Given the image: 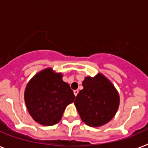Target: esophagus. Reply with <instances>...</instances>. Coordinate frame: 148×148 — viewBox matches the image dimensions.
Returning <instances> with one entry per match:
<instances>
[{
    "label": "esophagus",
    "instance_id": "34e87169",
    "mask_svg": "<svg viewBox=\"0 0 148 148\" xmlns=\"http://www.w3.org/2000/svg\"><path fill=\"white\" fill-rule=\"evenodd\" d=\"M78 92H79V91H78V90H74V94L75 95V97H76L77 95L78 94Z\"/></svg>",
    "mask_w": 148,
    "mask_h": 148
}]
</instances>
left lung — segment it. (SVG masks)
I'll return each instance as SVG.
<instances>
[{
	"instance_id": "1",
	"label": "left lung",
	"mask_w": 148,
	"mask_h": 148,
	"mask_svg": "<svg viewBox=\"0 0 148 148\" xmlns=\"http://www.w3.org/2000/svg\"><path fill=\"white\" fill-rule=\"evenodd\" d=\"M84 89L76 97L74 104L85 124L99 127L114 117L119 105V93L110 81L101 74L87 77Z\"/></svg>"
}]
</instances>
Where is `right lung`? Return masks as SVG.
I'll return each instance as SVG.
<instances>
[{
	"label": "right lung",
	"mask_w": 148,
	"mask_h": 148,
	"mask_svg": "<svg viewBox=\"0 0 148 148\" xmlns=\"http://www.w3.org/2000/svg\"><path fill=\"white\" fill-rule=\"evenodd\" d=\"M25 102L32 119L43 125L57 124L66 106L75 99L70 85L62 80L61 74L51 68L39 72L26 86Z\"/></svg>",
	"instance_id": "add662e5"
}]
</instances>
